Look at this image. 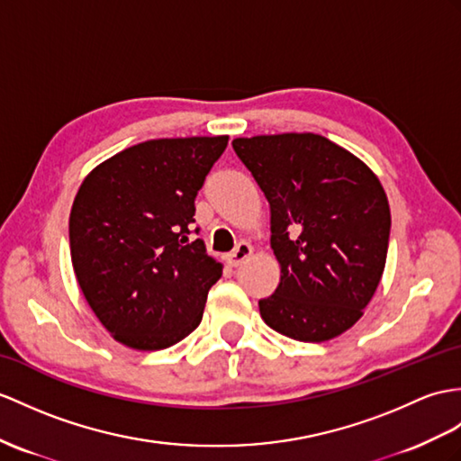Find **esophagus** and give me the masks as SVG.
<instances>
[{
	"label": "esophagus",
	"instance_id": "esophagus-1",
	"mask_svg": "<svg viewBox=\"0 0 461 461\" xmlns=\"http://www.w3.org/2000/svg\"><path fill=\"white\" fill-rule=\"evenodd\" d=\"M252 246L249 244V242H239V246L237 249H234L229 256H227V262H229V266H232V267H237V266H240L244 260H249V258L252 256Z\"/></svg>",
	"mask_w": 461,
	"mask_h": 461
}]
</instances>
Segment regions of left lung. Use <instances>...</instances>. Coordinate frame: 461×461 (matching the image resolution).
I'll return each mask as SVG.
<instances>
[{
    "instance_id": "obj_1",
    "label": "left lung",
    "mask_w": 461,
    "mask_h": 461,
    "mask_svg": "<svg viewBox=\"0 0 461 461\" xmlns=\"http://www.w3.org/2000/svg\"><path fill=\"white\" fill-rule=\"evenodd\" d=\"M269 203L282 269L260 299L269 329L301 342L336 339L362 319L384 276L391 212L384 185L336 142L312 132L234 139Z\"/></svg>"
}]
</instances>
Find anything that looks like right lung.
I'll return each mask as SVG.
<instances>
[{
    "instance_id": "right-lung-1",
    "label": "right lung",
    "mask_w": 461,
    "mask_h": 461,
    "mask_svg": "<svg viewBox=\"0 0 461 461\" xmlns=\"http://www.w3.org/2000/svg\"><path fill=\"white\" fill-rule=\"evenodd\" d=\"M227 142L221 134L134 144L95 166L77 189L70 211L74 274L117 342L164 350L203 319L222 264L189 234L195 195Z\"/></svg>"
}]
</instances>
